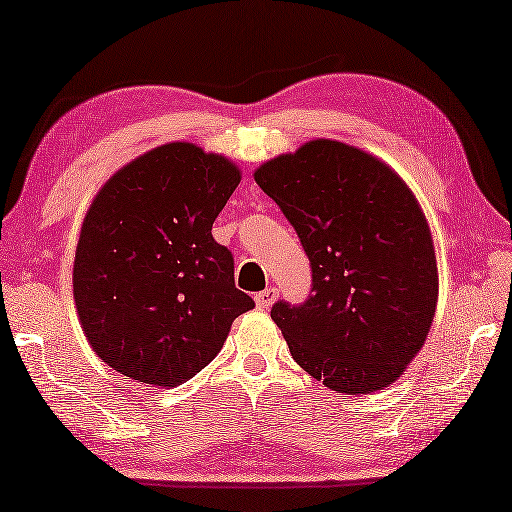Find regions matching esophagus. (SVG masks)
Returning <instances> with one entry per match:
<instances>
[{"label": "esophagus", "mask_w": 512, "mask_h": 512, "mask_svg": "<svg viewBox=\"0 0 512 512\" xmlns=\"http://www.w3.org/2000/svg\"><path fill=\"white\" fill-rule=\"evenodd\" d=\"M277 288H266V290H262V292H257L255 295V303H257V308H270L275 303V299H277Z\"/></svg>", "instance_id": "1"}]
</instances>
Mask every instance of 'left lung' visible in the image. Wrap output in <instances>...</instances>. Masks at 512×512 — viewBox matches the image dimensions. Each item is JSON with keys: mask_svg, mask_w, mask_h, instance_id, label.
<instances>
[{"mask_svg": "<svg viewBox=\"0 0 512 512\" xmlns=\"http://www.w3.org/2000/svg\"><path fill=\"white\" fill-rule=\"evenodd\" d=\"M255 182L297 231L312 268V295L270 310L292 358L339 394L394 383L424 345L438 301L416 195L385 162L328 138L264 162Z\"/></svg>", "mask_w": 512, "mask_h": 512, "instance_id": "left-lung-1", "label": "left lung"}]
</instances>
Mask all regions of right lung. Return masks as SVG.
<instances>
[{
	"mask_svg": "<svg viewBox=\"0 0 512 512\" xmlns=\"http://www.w3.org/2000/svg\"><path fill=\"white\" fill-rule=\"evenodd\" d=\"M239 169L191 143H169L118 169L85 215L74 303L101 361L136 383L176 387L209 365L239 314L233 255L211 228Z\"/></svg>",
	"mask_w": 512,
	"mask_h": 512,
	"instance_id": "1",
	"label": "right lung"
}]
</instances>
